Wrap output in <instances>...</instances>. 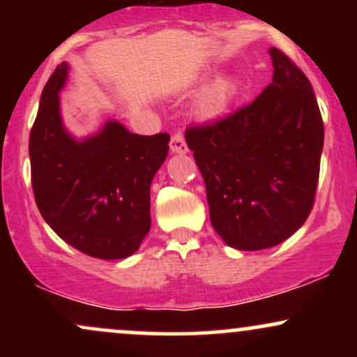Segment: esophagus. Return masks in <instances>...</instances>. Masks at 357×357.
Returning <instances> with one entry per match:
<instances>
[{
	"label": "esophagus",
	"mask_w": 357,
	"mask_h": 357,
	"mask_svg": "<svg viewBox=\"0 0 357 357\" xmlns=\"http://www.w3.org/2000/svg\"><path fill=\"white\" fill-rule=\"evenodd\" d=\"M169 147L173 153H186L188 151V146H186V141H184V136L181 130H174L173 136H171V142H169Z\"/></svg>",
	"instance_id": "esophagus-1"
}]
</instances>
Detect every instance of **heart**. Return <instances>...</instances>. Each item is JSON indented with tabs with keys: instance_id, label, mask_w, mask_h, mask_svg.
Returning a JSON list of instances; mask_svg holds the SVG:
<instances>
[{
	"instance_id": "b5f03b06",
	"label": "heart",
	"mask_w": 357,
	"mask_h": 357,
	"mask_svg": "<svg viewBox=\"0 0 357 357\" xmlns=\"http://www.w3.org/2000/svg\"><path fill=\"white\" fill-rule=\"evenodd\" d=\"M238 84L233 79H221L211 85L206 92L203 93L202 102H199V112L204 117L218 116L221 110H225L230 100L235 97Z\"/></svg>"
}]
</instances>
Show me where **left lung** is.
<instances>
[{"instance_id":"1","label":"left lung","mask_w":357,"mask_h":357,"mask_svg":"<svg viewBox=\"0 0 357 357\" xmlns=\"http://www.w3.org/2000/svg\"><path fill=\"white\" fill-rule=\"evenodd\" d=\"M272 84L250 104L186 129L202 171L210 220L233 248L264 250L294 235L315 199L324 122L312 85L270 48Z\"/></svg>"}]
</instances>
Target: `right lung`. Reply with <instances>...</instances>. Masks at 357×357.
Here are the masks:
<instances>
[{
  "label": "right lung",
  "mask_w": 357,
  "mask_h": 357,
  "mask_svg": "<svg viewBox=\"0 0 357 357\" xmlns=\"http://www.w3.org/2000/svg\"><path fill=\"white\" fill-rule=\"evenodd\" d=\"M68 65L48 79L30 132L31 188L43 220L73 248L117 260L132 255L151 228V183L169 151V134H132L107 122L77 142L63 129L59 92Z\"/></svg>",
  "instance_id": "obj_1"
}]
</instances>
